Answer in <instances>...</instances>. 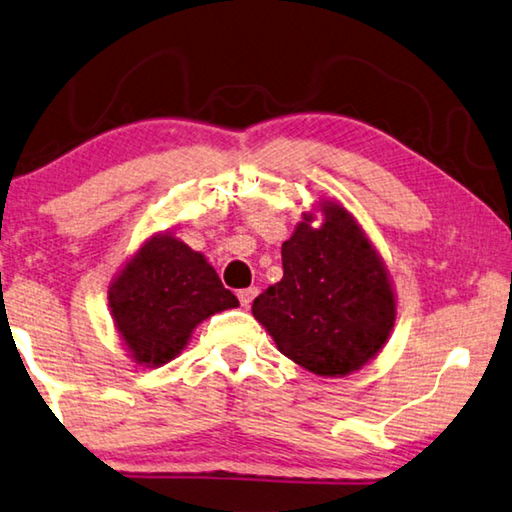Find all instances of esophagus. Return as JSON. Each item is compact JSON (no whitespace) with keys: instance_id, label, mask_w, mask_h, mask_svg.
<instances>
[{"instance_id":"1","label":"esophagus","mask_w":512,"mask_h":512,"mask_svg":"<svg viewBox=\"0 0 512 512\" xmlns=\"http://www.w3.org/2000/svg\"><path fill=\"white\" fill-rule=\"evenodd\" d=\"M258 295V288H245V290H238V299H240V304L242 306H249L251 301H254V297Z\"/></svg>"}]
</instances>
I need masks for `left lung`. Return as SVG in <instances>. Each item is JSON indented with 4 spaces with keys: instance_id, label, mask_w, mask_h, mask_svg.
<instances>
[{
    "instance_id": "1",
    "label": "left lung",
    "mask_w": 512,
    "mask_h": 512,
    "mask_svg": "<svg viewBox=\"0 0 512 512\" xmlns=\"http://www.w3.org/2000/svg\"><path fill=\"white\" fill-rule=\"evenodd\" d=\"M317 212L323 224L313 227ZM281 258L283 279L251 306L281 354L317 376H347L370 363L390 338L397 299L356 217L338 201H320L301 213Z\"/></svg>"
}]
</instances>
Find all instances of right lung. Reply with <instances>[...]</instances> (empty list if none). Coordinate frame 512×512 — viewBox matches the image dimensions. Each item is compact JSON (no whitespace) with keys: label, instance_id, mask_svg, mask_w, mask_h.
<instances>
[{"label":"right lung","instance_id":"right-lung-1","mask_svg":"<svg viewBox=\"0 0 512 512\" xmlns=\"http://www.w3.org/2000/svg\"><path fill=\"white\" fill-rule=\"evenodd\" d=\"M240 306L204 254L170 231L147 238L108 288L115 329L138 365L161 367L186 349L199 322Z\"/></svg>","mask_w":512,"mask_h":512}]
</instances>
